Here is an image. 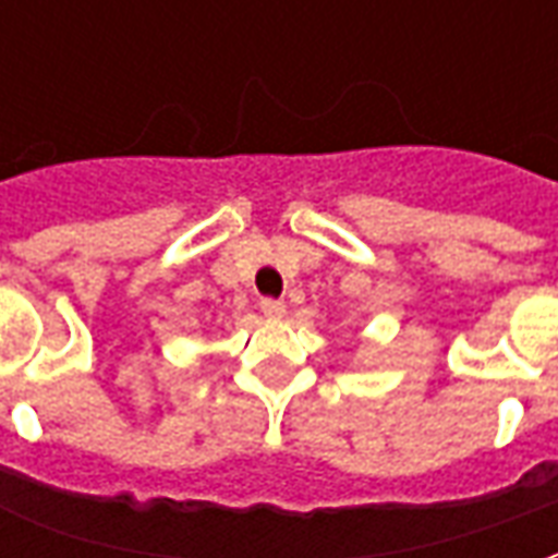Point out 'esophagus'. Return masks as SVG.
Here are the masks:
<instances>
[{
	"mask_svg": "<svg viewBox=\"0 0 558 558\" xmlns=\"http://www.w3.org/2000/svg\"><path fill=\"white\" fill-rule=\"evenodd\" d=\"M259 311H263L268 319H280V316L287 314V304L280 302V299H263V302H259Z\"/></svg>",
	"mask_w": 558,
	"mask_h": 558,
	"instance_id": "34e87169",
	"label": "esophagus"
}]
</instances>
